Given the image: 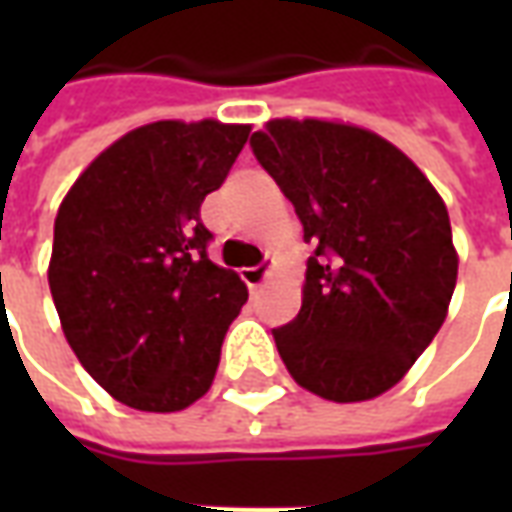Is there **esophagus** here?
<instances>
[{
    "instance_id": "esophagus-1",
    "label": "esophagus",
    "mask_w": 512,
    "mask_h": 512,
    "mask_svg": "<svg viewBox=\"0 0 512 512\" xmlns=\"http://www.w3.org/2000/svg\"><path fill=\"white\" fill-rule=\"evenodd\" d=\"M241 277H244V282L249 285V288L257 290L268 279V266L266 263H257V266L244 268V271H241Z\"/></svg>"
}]
</instances>
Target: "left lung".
<instances>
[{
    "instance_id": "8db88e82",
    "label": "left lung",
    "mask_w": 512,
    "mask_h": 512,
    "mask_svg": "<svg viewBox=\"0 0 512 512\" xmlns=\"http://www.w3.org/2000/svg\"><path fill=\"white\" fill-rule=\"evenodd\" d=\"M249 145L315 246L299 315L271 332L282 362L334 403L378 397L447 318L458 255L444 202L365 128L271 120Z\"/></svg>"
}]
</instances>
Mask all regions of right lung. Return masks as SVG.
I'll use <instances>...</instances> for the list:
<instances>
[{
  "label": "right lung",
  "mask_w": 512,
  "mask_h": 512,
  "mask_svg": "<svg viewBox=\"0 0 512 512\" xmlns=\"http://www.w3.org/2000/svg\"><path fill=\"white\" fill-rule=\"evenodd\" d=\"M249 126L161 120L106 147L62 200L49 288L62 332L109 395L139 411H180L208 392L224 334L249 299L213 263L202 200Z\"/></svg>",
  "instance_id": "right-lung-1"
}]
</instances>
